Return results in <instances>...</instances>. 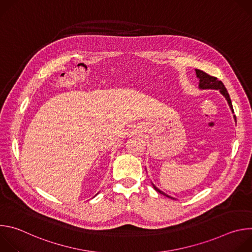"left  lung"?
I'll return each instance as SVG.
<instances>
[{"label": "left lung", "mask_w": 252, "mask_h": 252, "mask_svg": "<svg viewBox=\"0 0 252 252\" xmlns=\"http://www.w3.org/2000/svg\"><path fill=\"white\" fill-rule=\"evenodd\" d=\"M195 74H196L197 79L199 80V84H198L199 90H217V91H220V94L225 97V99L227 100L228 105H229L230 110H231V112H232V114H233L234 112H233V107H232L231 99H230L229 94H228V92H227V90L225 89V87H224V85L222 84V82H221V81H219L218 78L211 77V76L207 75L206 73H204V71H202V70H200V69H195ZM233 118H234V120H236V117H235V116H233ZM152 185H153L154 189H155L158 192H159V193L165 195L166 197H169V198H171V199H174V198L171 197L170 195H167L166 193H164L163 191H161L160 189H158L154 184H152Z\"/></svg>", "instance_id": "left-lung-1"}]
</instances>
